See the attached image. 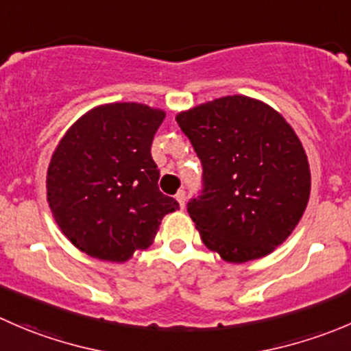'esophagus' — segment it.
I'll return each instance as SVG.
<instances>
[{
    "label": "esophagus",
    "instance_id": "1",
    "mask_svg": "<svg viewBox=\"0 0 351 351\" xmlns=\"http://www.w3.org/2000/svg\"><path fill=\"white\" fill-rule=\"evenodd\" d=\"M176 200H178V204H180V207H185V200H186V195H185V192H183V190H180L178 193H176Z\"/></svg>",
    "mask_w": 351,
    "mask_h": 351
}]
</instances>
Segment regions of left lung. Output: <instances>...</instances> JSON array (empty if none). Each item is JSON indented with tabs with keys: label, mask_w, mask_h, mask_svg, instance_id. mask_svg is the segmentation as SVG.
<instances>
[{
	"label": "left lung",
	"mask_w": 351,
	"mask_h": 351,
	"mask_svg": "<svg viewBox=\"0 0 351 351\" xmlns=\"http://www.w3.org/2000/svg\"><path fill=\"white\" fill-rule=\"evenodd\" d=\"M176 121L202 162V192L186 210L204 245L234 264L271 254L311 195L307 154L290 123L247 96L199 104Z\"/></svg>",
	"instance_id": "left-lung-1"
}]
</instances>
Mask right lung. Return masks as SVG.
<instances>
[{
	"label": "right lung",
	"instance_id": "add662e5",
	"mask_svg": "<svg viewBox=\"0 0 351 351\" xmlns=\"http://www.w3.org/2000/svg\"><path fill=\"white\" fill-rule=\"evenodd\" d=\"M165 117L145 104H103L78 118L54 149L47 202L78 250L101 261H128L151 247L162 217L180 209L159 192L151 156Z\"/></svg>",
	"mask_w": 351,
	"mask_h": 351
}]
</instances>
